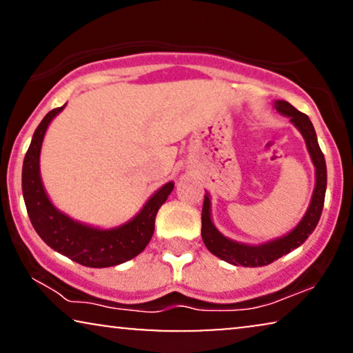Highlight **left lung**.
<instances>
[{"label": "left lung", "mask_w": 353, "mask_h": 353, "mask_svg": "<svg viewBox=\"0 0 353 353\" xmlns=\"http://www.w3.org/2000/svg\"><path fill=\"white\" fill-rule=\"evenodd\" d=\"M274 109L279 114L286 115L291 120V123L296 127L305 139L308 154H310L313 165H315V190L310 201V205L303 215V219L299 221V225L294 228L291 233L281 236V238L268 241L265 244L249 245L238 243L226 238L215 228L214 221L210 216V199L209 194L204 196V205H202V241H204L205 248L210 250L216 257L225 260V262L233 265H243V267H263L278 260L283 255L297 249L299 245L307 241L308 236L313 233L316 228L318 221H320L323 205H325V194H326V162L323 156L320 144H318L315 128L310 122V119L305 114L299 112V110L288 103V101H274Z\"/></svg>", "instance_id": "left-lung-1"}]
</instances>
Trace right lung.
I'll return each mask as SVG.
<instances>
[{"label": "right lung", "instance_id": "1", "mask_svg": "<svg viewBox=\"0 0 353 353\" xmlns=\"http://www.w3.org/2000/svg\"><path fill=\"white\" fill-rule=\"evenodd\" d=\"M52 109L45 115L33 133L30 148L22 165V192L33 228L38 236L65 257L91 268L120 265L141 254L154 234L156 215L173 190L168 181L149 197V201L127 223L101 230L80 223L57 210L48 197L40 175V152L48 125L64 109Z\"/></svg>", "mask_w": 353, "mask_h": 353}]
</instances>
